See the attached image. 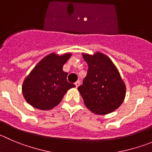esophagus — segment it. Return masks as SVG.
<instances>
[{"mask_svg":"<svg viewBox=\"0 0 152 152\" xmlns=\"http://www.w3.org/2000/svg\"><path fill=\"white\" fill-rule=\"evenodd\" d=\"M79 85H80V81H79V80L76 81V83H75V86H76V88L79 87Z\"/></svg>","mask_w":152,"mask_h":152,"instance_id":"esophagus-1","label":"esophagus"}]
</instances>
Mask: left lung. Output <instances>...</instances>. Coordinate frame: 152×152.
I'll use <instances>...</instances> for the list:
<instances>
[{
	"instance_id": "8db88e82",
	"label": "left lung",
	"mask_w": 152,
	"mask_h": 152,
	"mask_svg": "<svg viewBox=\"0 0 152 152\" xmlns=\"http://www.w3.org/2000/svg\"><path fill=\"white\" fill-rule=\"evenodd\" d=\"M87 62V76L78 88L84 103L97 115H106L117 110L123 103L126 86L111 59L101 52L83 53Z\"/></svg>"
}]
</instances>
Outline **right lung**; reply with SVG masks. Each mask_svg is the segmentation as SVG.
<instances>
[{"label": "right lung", "mask_w": 152, "mask_h": 152, "mask_svg": "<svg viewBox=\"0 0 152 152\" xmlns=\"http://www.w3.org/2000/svg\"><path fill=\"white\" fill-rule=\"evenodd\" d=\"M71 53H51L35 66L24 80L22 94L30 105L41 110H49L61 101L69 88L76 87L67 82L63 66Z\"/></svg>", "instance_id": "add662e5"}]
</instances>
